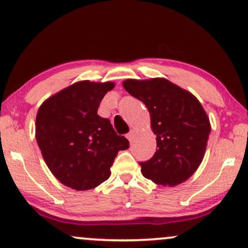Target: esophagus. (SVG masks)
<instances>
[{
    "mask_svg": "<svg viewBox=\"0 0 248 248\" xmlns=\"http://www.w3.org/2000/svg\"><path fill=\"white\" fill-rule=\"evenodd\" d=\"M126 138L128 139V141H130V142H132V141H133V139H134V131L131 130L130 132H128V133L126 134Z\"/></svg>",
    "mask_w": 248,
    "mask_h": 248,
    "instance_id": "1",
    "label": "esophagus"
}]
</instances>
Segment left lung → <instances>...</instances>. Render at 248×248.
Instances as JSON below:
<instances>
[{
    "mask_svg": "<svg viewBox=\"0 0 248 248\" xmlns=\"http://www.w3.org/2000/svg\"><path fill=\"white\" fill-rule=\"evenodd\" d=\"M123 86L142 101L150 114L157 150L139 163L144 178L174 187L196 172L204 158L211 123L201 102L190 92L166 78L126 79Z\"/></svg>",
    "mask_w": 248,
    "mask_h": 248,
    "instance_id": "1",
    "label": "left lung"
}]
</instances>
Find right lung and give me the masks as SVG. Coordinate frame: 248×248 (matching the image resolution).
<instances>
[{
  "instance_id": "1",
  "label": "right lung",
  "mask_w": 248,
  "mask_h": 248,
  "mask_svg": "<svg viewBox=\"0 0 248 248\" xmlns=\"http://www.w3.org/2000/svg\"><path fill=\"white\" fill-rule=\"evenodd\" d=\"M112 82L81 81L47 98L38 108L35 137L52 174L67 187L90 190L110 176L120 150L128 147L110 121L98 115Z\"/></svg>"
}]
</instances>
